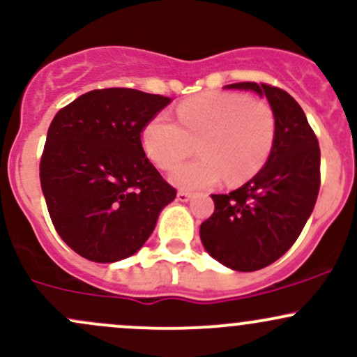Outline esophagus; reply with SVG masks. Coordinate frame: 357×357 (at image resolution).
<instances>
[{
    "mask_svg": "<svg viewBox=\"0 0 357 357\" xmlns=\"http://www.w3.org/2000/svg\"><path fill=\"white\" fill-rule=\"evenodd\" d=\"M191 198L190 191H178V199L179 202H188Z\"/></svg>",
    "mask_w": 357,
    "mask_h": 357,
    "instance_id": "34e87169",
    "label": "esophagus"
}]
</instances>
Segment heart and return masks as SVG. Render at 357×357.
<instances>
[{
  "label": "heart",
  "instance_id": "obj_1",
  "mask_svg": "<svg viewBox=\"0 0 357 357\" xmlns=\"http://www.w3.org/2000/svg\"><path fill=\"white\" fill-rule=\"evenodd\" d=\"M178 123L155 115L142 130L147 158L162 171H172L199 144L202 159L172 172V183L185 190L217 185L237 186L261 171L276 139V116L262 100L241 93H208L176 109Z\"/></svg>",
  "mask_w": 357,
  "mask_h": 357
}]
</instances>
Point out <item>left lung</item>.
I'll return each instance as SVG.
<instances>
[{
	"instance_id": "1",
	"label": "left lung",
	"mask_w": 357,
	"mask_h": 357,
	"mask_svg": "<svg viewBox=\"0 0 357 357\" xmlns=\"http://www.w3.org/2000/svg\"><path fill=\"white\" fill-rule=\"evenodd\" d=\"M268 98L276 139L262 169L227 195H211L215 210L199 227L206 252L236 271H257L280 259L303 230L320 190V147L303 109L284 89L236 83Z\"/></svg>"
}]
</instances>
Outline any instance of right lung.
<instances>
[{
	"label": "right lung",
	"instance_id": "obj_1",
	"mask_svg": "<svg viewBox=\"0 0 357 357\" xmlns=\"http://www.w3.org/2000/svg\"><path fill=\"white\" fill-rule=\"evenodd\" d=\"M171 98L105 88L61 108L47 132L40 185L62 241L84 259L115 262L146 244L176 198L146 158L144 127Z\"/></svg>",
	"mask_w": 357,
	"mask_h": 357
}]
</instances>
